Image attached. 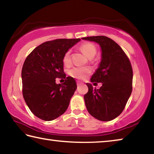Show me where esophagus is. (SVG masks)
Listing matches in <instances>:
<instances>
[{
    "instance_id": "esophagus-1",
    "label": "esophagus",
    "mask_w": 154,
    "mask_h": 154,
    "mask_svg": "<svg viewBox=\"0 0 154 154\" xmlns=\"http://www.w3.org/2000/svg\"><path fill=\"white\" fill-rule=\"evenodd\" d=\"M77 86H79V85H81L82 84V83H81L79 82H77Z\"/></svg>"
}]
</instances>
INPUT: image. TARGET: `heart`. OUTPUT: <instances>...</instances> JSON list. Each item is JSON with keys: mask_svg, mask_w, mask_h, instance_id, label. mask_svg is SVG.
<instances>
[{"mask_svg": "<svg viewBox=\"0 0 154 154\" xmlns=\"http://www.w3.org/2000/svg\"><path fill=\"white\" fill-rule=\"evenodd\" d=\"M80 49L89 59H92L96 56V52H97L96 46L89 42L82 44L80 46ZM63 62L65 64H69L71 62V50L67 51L65 53L63 58ZM90 72L91 69L89 67H74L69 70V74L70 76L76 78V79H85Z\"/></svg>", "mask_w": 154, "mask_h": 154, "instance_id": "obj_1", "label": "heart"}]
</instances>
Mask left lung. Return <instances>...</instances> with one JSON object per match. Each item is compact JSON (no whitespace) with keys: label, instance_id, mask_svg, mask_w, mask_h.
Instances as JSON below:
<instances>
[{"label":"left lung","instance_id":"obj_1","mask_svg":"<svg viewBox=\"0 0 154 154\" xmlns=\"http://www.w3.org/2000/svg\"><path fill=\"white\" fill-rule=\"evenodd\" d=\"M94 41L101 48V61L91 77V82L102 83L100 89L87 83L84 95L87 110L98 120L111 121L122 113L132 90L133 72L126 54L120 46L105 36L82 38Z\"/></svg>","mask_w":154,"mask_h":154}]
</instances>
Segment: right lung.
Wrapping results in <instances>:
<instances>
[{
	"instance_id": "obj_1",
	"label": "right lung",
	"mask_w": 154,
	"mask_h": 154,
	"mask_svg": "<svg viewBox=\"0 0 154 154\" xmlns=\"http://www.w3.org/2000/svg\"><path fill=\"white\" fill-rule=\"evenodd\" d=\"M80 38H60L41 44L26 58L22 70V93L31 112L45 121L56 119L66 111L77 89L73 77L66 78L63 58Z\"/></svg>"
}]
</instances>
